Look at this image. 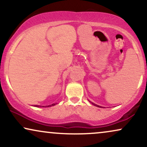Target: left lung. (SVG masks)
<instances>
[{
    "label": "left lung",
    "instance_id": "1",
    "mask_svg": "<svg viewBox=\"0 0 147 147\" xmlns=\"http://www.w3.org/2000/svg\"><path fill=\"white\" fill-rule=\"evenodd\" d=\"M92 105H94V106H96V107H100V106H99V105H97L94 104V103H93V102H92Z\"/></svg>",
    "mask_w": 147,
    "mask_h": 147
}]
</instances>
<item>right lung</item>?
Segmentation results:
<instances>
[{"instance_id":"obj_1","label":"right lung","mask_w":147,"mask_h":147,"mask_svg":"<svg viewBox=\"0 0 147 147\" xmlns=\"http://www.w3.org/2000/svg\"><path fill=\"white\" fill-rule=\"evenodd\" d=\"M56 104H52V105H47V106H40V105H34V107H51V106H54Z\"/></svg>"}]
</instances>
